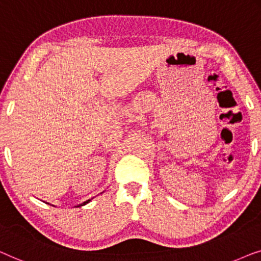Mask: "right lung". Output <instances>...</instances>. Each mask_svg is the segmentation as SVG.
I'll list each match as a JSON object with an SVG mask.
<instances>
[{"label":"right lung","mask_w":261,"mask_h":261,"mask_svg":"<svg viewBox=\"0 0 261 261\" xmlns=\"http://www.w3.org/2000/svg\"><path fill=\"white\" fill-rule=\"evenodd\" d=\"M90 201H91V200H87V201H85V202H83V203H80V204H78V205H76V207H82V205H85L86 203H89V202H90Z\"/></svg>","instance_id":"obj_1"}]
</instances>
